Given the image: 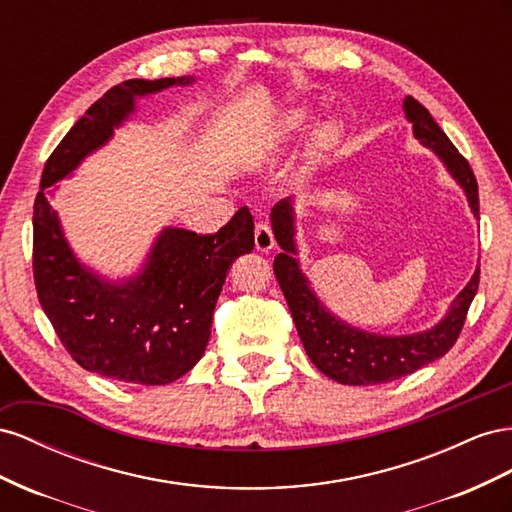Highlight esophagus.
<instances>
[{"label":"esophagus","instance_id":"34e87169","mask_svg":"<svg viewBox=\"0 0 512 512\" xmlns=\"http://www.w3.org/2000/svg\"><path fill=\"white\" fill-rule=\"evenodd\" d=\"M255 246L259 253H270L274 248V236H272V229L266 223H259L255 227Z\"/></svg>","mask_w":512,"mask_h":512}]
</instances>
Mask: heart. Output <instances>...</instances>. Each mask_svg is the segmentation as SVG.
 Returning <instances> with one entry per match:
<instances>
[{
	"label": "heart",
	"instance_id": "b5f03b06",
	"mask_svg": "<svg viewBox=\"0 0 512 512\" xmlns=\"http://www.w3.org/2000/svg\"><path fill=\"white\" fill-rule=\"evenodd\" d=\"M313 120V113L306 107H289L285 111L279 113V118L274 120L272 128H270V145L274 148H283L287 143H294L296 139H300L306 128H309ZM341 137V130L334 122H321L311 137V154L315 158L328 154L330 150L337 148Z\"/></svg>",
	"mask_w": 512,
	"mask_h": 512
}]
</instances>
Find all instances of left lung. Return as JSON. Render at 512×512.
<instances>
[{
    "instance_id": "left-lung-1",
    "label": "left lung",
    "mask_w": 512,
    "mask_h": 512,
    "mask_svg": "<svg viewBox=\"0 0 512 512\" xmlns=\"http://www.w3.org/2000/svg\"><path fill=\"white\" fill-rule=\"evenodd\" d=\"M405 120L412 124V135L429 148L452 180L463 191L476 221L478 216V184L467 160L435 124L431 113L412 96L403 100ZM270 225L283 253L274 257V274L294 317L300 341L315 367L334 382L347 386L386 384L418 371L425 364L442 358L455 345L467 309L478 291L480 268L472 279L452 298L446 315L435 326L410 334H379L347 324L321 302L309 276L300 268L298 259V225L296 199L285 197L270 210Z\"/></svg>"
}]
</instances>
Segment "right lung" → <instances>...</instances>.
Returning a JSON list of instances; mask_svg holds the SVG:
<instances>
[{
    "mask_svg": "<svg viewBox=\"0 0 512 512\" xmlns=\"http://www.w3.org/2000/svg\"><path fill=\"white\" fill-rule=\"evenodd\" d=\"M193 83L188 75L111 87L57 145L34 201V281L42 311L72 360L128 384H171L201 360L227 270L255 246L253 216L240 208L214 236L163 227L141 266L111 279L79 259L51 199L57 182L72 178L87 156L135 118L139 98Z\"/></svg>",
    "mask_w": 512,
    "mask_h": 512,
    "instance_id": "add662e5",
    "label": "right lung"
}]
</instances>
